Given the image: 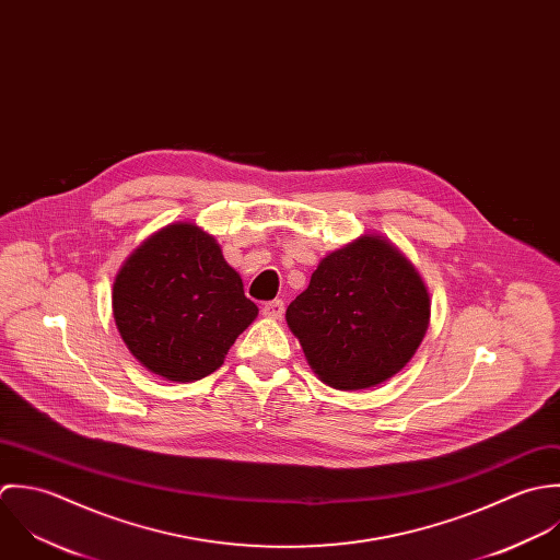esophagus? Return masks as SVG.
I'll list each match as a JSON object with an SVG mask.
<instances>
[{
    "instance_id": "esophagus-1",
    "label": "esophagus",
    "mask_w": 560,
    "mask_h": 560,
    "mask_svg": "<svg viewBox=\"0 0 560 560\" xmlns=\"http://www.w3.org/2000/svg\"><path fill=\"white\" fill-rule=\"evenodd\" d=\"M283 312H285V305H283V301H270V303H266L264 307H261V314L266 316V318H270V320H279L281 316H283Z\"/></svg>"
}]
</instances>
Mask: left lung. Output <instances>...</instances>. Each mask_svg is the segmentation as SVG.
Returning a JSON list of instances; mask_svg holds the SVG:
<instances>
[{
    "mask_svg": "<svg viewBox=\"0 0 560 560\" xmlns=\"http://www.w3.org/2000/svg\"><path fill=\"white\" fill-rule=\"evenodd\" d=\"M285 320L316 376L357 392L385 383L411 361L429 329L431 299L396 244L363 233L320 259Z\"/></svg>",
    "mask_w": 560,
    "mask_h": 560,
    "instance_id": "8db88e82",
    "label": "left lung"
}]
</instances>
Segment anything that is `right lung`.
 <instances>
[{
	"mask_svg": "<svg viewBox=\"0 0 560 560\" xmlns=\"http://www.w3.org/2000/svg\"><path fill=\"white\" fill-rule=\"evenodd\" d=\"M257 312L221 244L195 223L166 224L149 235L114 279V323L125 346L149 372L173 383L219 370Z\"/></svg>",
	"mask_w": 560,
	"mask_h": 560,
	"instance_id": "1",
	"label": "right lung"
}]
</instances>
